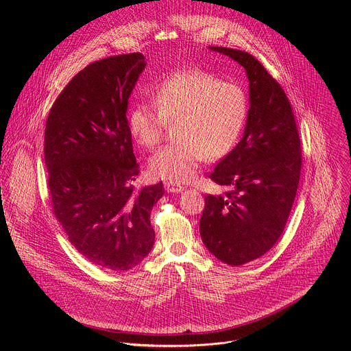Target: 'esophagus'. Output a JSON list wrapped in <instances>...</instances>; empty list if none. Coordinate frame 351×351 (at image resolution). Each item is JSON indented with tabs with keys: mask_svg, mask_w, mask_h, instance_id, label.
<instances>
[{
	"mask_svg": "<svg viewBox=\"0 0 351 351\" xmlns=\"http://www.w3.org/2000/svg\"><path fill=\"white\" fill-rule=\"evenodd\" d=\"M164 187H165V190H167L168 193H180V191L183 190V186L175 184V183H172V182H167V183L164 184Z\"/></svg>",
	"mask_w": 351,
	"mask_h": 351,
	"instance_id": "1",
	"label": "esophagus"
}]
</instances>
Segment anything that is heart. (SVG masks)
Masks as SVG:
<instances>
[{
  "mask_svg": "<svg viewBox=\"0 0 351 351\" xmlns=\"http://www.w3.org/2000/svg\"><path fill=\"white\" fill-rule=\"evenodd\" d=\"M154 107L136 103L128 114L134 141L154 148L165 128L173 125L175 141L160 148L148 162L153 176L183 183L195 175L204 158L225 157L236 145L248 115V97L241 86L202 71H176L153 93Z\"/></svg>",
  "mask_w": 351,
  "mask_h": 351,
  "instance_id": "1",
  "label": "heart"
}]
</instances>
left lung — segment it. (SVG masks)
Instances as JSON below:
<instances>
[{
  "label": "left lung",
  "mask_w": 351,
  "mask_h": 351,
  "mask_svg": "<svg viewBox=\"0 0 351 351\" xmlns=\"http://www.w3.org/2000/svg\"><path fill=\"white\" fill-rule=\"evenodd\" d=\"M237 61L250 80L244 134L210 179L228 187L206 195L199 234L222 263L241 265L275 245L286 226L302 171V143L282 86L252 54L210 47Z\"/></svg>",
  "instance_id": "left-lung-1"
}]
</instances>
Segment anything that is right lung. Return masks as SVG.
<instances>
[{"instance_id": "obj_1", "label": "right lung", "mask_w": 351, "mask_h": 351, "mask_svg": "<svg viewBox=\"0 0 351 351\" xmlns=\"http://www.w3.org/2000/svg\"><path fill=\"white\" fill-rule=\"evenodd\" d=\"M140 53L95 61L73 76L44 132L53 214L90 263L128 271L152 252L149 222L162 182L136 189L140 172L128 129V98L144 69Z\"/></svg>"}]
</instances>
